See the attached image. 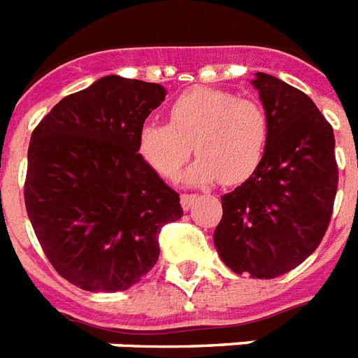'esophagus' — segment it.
Masks as SVG:
<instances>
[{
    "mask_svg": "<svg viewBox=\"0 0 358 358\" xmlns=\"http://www.w3.org/2000/svg\"><path fill=\"white\" fill-rule=\"evenodd\" d=\"M196 201H197V196H194V194H182L181 196V205L185 210H190Z\"/></svg>",
    "mask_w": 358,
    "mask_h": 358,
    "instance_id": "34e87169",
    "label": "esophagus"
}]
</instances>
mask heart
<instances>
[{
	"instance_id": "1",
	"label": "heart",
	"mask_w": 358,
	"mask_h": 358,
	"mask_svg": "<svg viewBox=\"0 0 358 358\" xmlns=\"http://www.w3.org/2000/svg\"><path fill=\"white\" fill-rule=\"evenodd\" d=\"M267 117L256 102L229 91L196 87L170 106V124L146 119L137 131V152L153 172L173 179L190 155L196 162L185 173L190 185L221 179L236 185L249 179L265 155Z\"/></svg>"
}]
</instances>
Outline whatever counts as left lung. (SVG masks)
Masks as SVG:
<instances>
[{
    "label": "left lung",
    "mask_w": 358,
    "mask_h": 358,
    "mask_svg": "<svg viewBox=\"0 0 358 358\" xmlns=\"http://www.w3.org/2000/svg\"><path fill=\"white\" fill-rule=\"evenodd\" d=\"M250 84L267 117V148L258 170L221 197L214 245L236 274L271 280L298 267L320 245L338 168L333 128L306 93L265 73H256Z\"/></svg>",
    "instance_id": "obj_1"
}]
</instances>
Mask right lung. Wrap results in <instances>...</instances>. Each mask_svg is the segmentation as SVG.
Returning a JSON list of instances; mask_svg holds the SVG:
<instances>
[{"label":"right lung","mask_w":358,"mask_h":358,"mask_svg":"<svg viewBox=\"0 0 358 358\" xmlns=\"http://www.w3.org/2000/svg\"><path fill=\"white\" fill-rule=\"evenodd\" d=\"M161 84L109 75L62 99L29 144L25 206L56 273L91 292L126 291L159 259L179 194L137 152Z\"/></svg>","instance_id":"right-lung-1"}]
</instances>
